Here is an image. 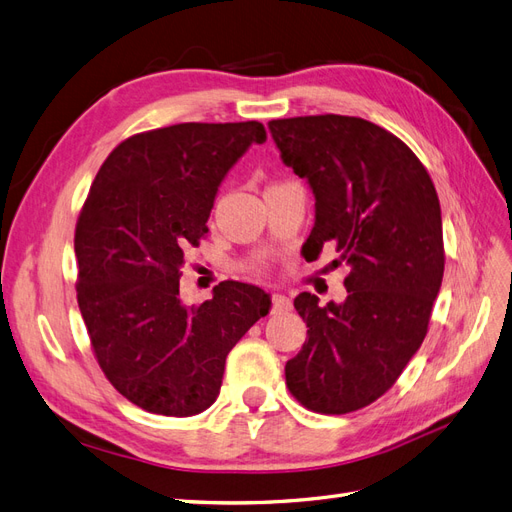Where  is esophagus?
<instances>
[{
    "mask_svg": "<svg viewBox=\"0 0 512 512\" xmlns=\"http://www.w3.org/2000/svg\"><path fill=\"white\" fill-rule=\"evenodd\" d=\"M292 309V303L288 297H284V294L275 292L271 294V312L273 314H284V312H290Z\"/></svg>",
    "mask_w": 512,
    "mask_h": 512,
    "instance_id": "34e87169",
    "label": "esophagus"
}]
</instances>
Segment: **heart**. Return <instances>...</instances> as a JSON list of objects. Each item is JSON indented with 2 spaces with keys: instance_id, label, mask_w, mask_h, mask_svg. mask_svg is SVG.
<instances>
[{
  "instance_id": "1",
  "label": "heart",
  "mask_w": 512,
  "mask_h": 512,
  "mask_svg": "<svg viewBox=\"0 0 512 512\" xmlns=\"http://www.w3.org/2000/svg\"><path fill=\"white\" fill-rule=\"evenodd\" d=\"M247 269H250V271H254V273H262V271H265V269H267V265H265V262H262V260H258V262H252V265H250V267H247Z\"/></svg>"
}]
</instances>
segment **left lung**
I'll return each instance as SVG.
<instances>
[{
    "label": "left lung",
    "instance_id": "obj_1",
    "mask_svg": "<svg viewBox=\"0 0 512 512\" xmlns=\"http://www.w3.org/2000/svg\"><path fill=\"white\" fill-rule=\"evenodd\" d=\"M269 130L316 196L309 258L333 245L350 265L344 303L294 299L309 329L286 386L307 410L348 414L389 391L427 335L444 275L438 192L404 141L361 117L273 119Z\"/></svg>",
    "mask_w": 512,
    "mask_h": 512
}]
</instances>
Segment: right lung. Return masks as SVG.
Wrapping results in <instances>:
<instances>
[{"label":"right lung","instance_id":"right-lung-1","mask_svg":"<svg viewBox=\"0 0 512 512\" xmlns=\"http://www.w3.org/2000/svg\"><path fill=\"white\" fill-rule=\"evenodd\" d=\"M260 121L177 123L119 143L91 183L74 230L76 301L106 380L151 414L192 416L220 393L228 352L269 314V294L222 282L185 307V250L209 228L215 194Z\"/></svg>","mask_w":512,"mask_h":512}]
</instances>
